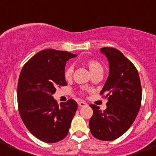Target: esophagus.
I'll list each match as a JSON object with an SVG mask.
<instances>
[{
	"mask_svg": "<svg viewBox=\"0 0 156 156\" xmlns=\"http://www.w3.org/2000/svg\"><path fill=\"white\" fill-rule=\"evenodd\" d=\"M78 105L80 106V107H83V106L87 105V103L85 102V101H79V102H78Z\"/></svg>",
	"mask_w": 156,
	"mask_h": 156,
	"instance_id": "1",
	"label": "esophagus"
}]
</instances>
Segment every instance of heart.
Returning <instances> with one entry per match:
<instances>
[{"instance_id":"b5f03b06","label":"heart","mask_w":156,"mask_h":156,"mask_svg":"<svg viewBox=\"0 0 156 156\" xmlns=\"http://www.w3.org/2000/svg\"><path fill=\"white\" fill-rule=\"evenodd\" d=\"M87 66L89 68V70L93 74L95 72L98 71V70L103 69L102 66L98 62L95 61V60H89L87 62ZM73 66H68L66 68L64 72V76L66 80H69L73 76Z\"/></svg>"}]
</instances>
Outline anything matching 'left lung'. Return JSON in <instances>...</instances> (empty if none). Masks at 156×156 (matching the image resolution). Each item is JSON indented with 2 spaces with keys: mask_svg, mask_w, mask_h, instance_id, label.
<instances>
[{
  "mask_svg": "<svg viewBox=\"0 0 156 156\" xmlns=\"http://www.w3.org/2000/svg\"><path fill=\"white\" fill-rule=\"evenodd\" d=\"M109 73L101 94L108 99L105 111L90 105L93 115L89 121L90 133L101 140H113L122 136L134 122L141 103V86L138 72L121 51L102 48Z\"/></svg>",
  "mask_w": 156,
  "mask_h": 156,
  "instance_id": "obj_1",
  "label": "left lung"
}]
</instances>
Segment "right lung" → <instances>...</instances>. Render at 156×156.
Wrapping results in <instances>:
<instances>
[{
  "instance_id": "add662e5",
  "label": "right lung",
  "mask_w": 156,
  "mask_h": 156,
  "mask_svg": "<svg viewBox=\"0 0 156 156\" xmlns=\"http://www.w3.org/2000/svg\"><path fill=\"white\" fill-rule=\"evenodd\" d=\"M76 56L55 49L41 51L20 73L17 87L19 114L30 133L42 141L55 143L68 134L77 103L69 99L58 106L53 94L58 85H67L65 66Z\"/></svg>"
}]
</instances>
